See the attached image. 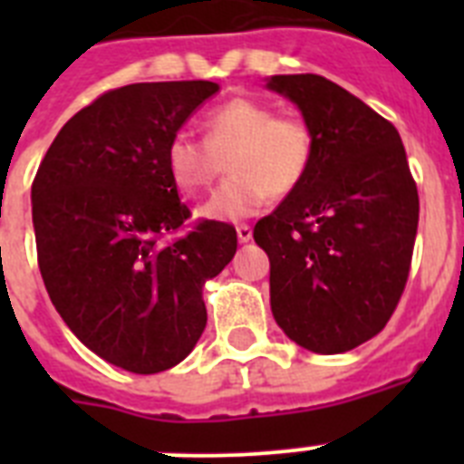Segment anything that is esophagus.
Returning <instances> with one entry per match:
<instances>
[{
    "instance_id": "obj_1",
    "label": "esophagus",
    "mask_w": 464,
    "mask_h": 464,
    "mask_svg": "<svg viewBox=\"0 0 464 464\" xmlns=\"http://www.w3.org/2000/svg\"><path fill=\"white\" fill-rule=\"evenodd\" d=\"M237 239H239L241 244H248V241L253 239L251 225H239V227H237Z\"/></svg>"
}]
</instances>
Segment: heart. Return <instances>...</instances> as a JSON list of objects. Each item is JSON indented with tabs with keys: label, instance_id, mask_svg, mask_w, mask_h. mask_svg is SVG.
<instances>
[{
	"label": "heart",
	"instance_id": "1",
	"mask_svg": "<svg viewBox=\"0 0 464 464\" xmlns=\"http://www.w3.org/2000/svg\"><path fill=\"white\" fill-rule=\"evenodd\" d=\"M315 153L314 130L297 116H276L272 104L237 97L208 111L204 141L176 132L165 150L171 181L186 192L207 188L223 171L227 181L199 213L208 220L237 223L260 211L269 197H285L304 183Z\"/></svg>",
	"mask_w": 464,
	"mask_h": 464
}]
</instances>
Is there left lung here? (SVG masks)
I'll list each match as a JSON object with an SVG mask.
<instances>
[{"label":"left lung","instance_id":"8db88e82","mask_svg":"<svg viewBox=\"0 0 464 464\" xmlns=\"http://www.w3.org/2000/svg\"><path fill=\"white\" fill-rule=\"evenodd\" d=\"M267 88L302 111L315 137L304 183L256 223L269 256L272 314L323 355L370 342L391 321L411 269L418 190L392 122L315 73Z\"/></svg>","mask_w":464,"mask_h":464}]
</instances>
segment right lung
Masks as SVG:
<instances>
[{
  "mask_svg": "<svg viewBox=\"0 0 464 464\" xmlns=\"http://www.w3.org/2000/svg\"><path fill=\"white\" fill-rule=\"evenodd\" d=\"M218 83L165 81L104 92L60 130L32 183L36 257L53 306L85 346L134 374L165 372L207 327L202 288L237 232L190 218L165 165L169 139Z\"/></svg>",
  "mask_w": 464,
  "mask_h": 464,
  "instance_id": "1",
  "label": "right lung"
}]
</instances>
